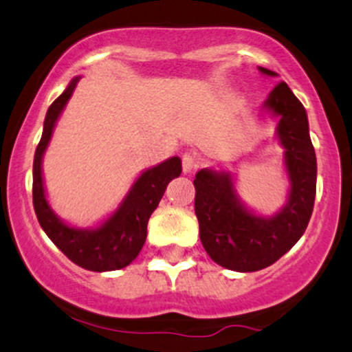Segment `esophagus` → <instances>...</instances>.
Segmentation results:
<instances>
[{"label": "esophagus", "mask_w": 352, "mask_h": 352, "mask_svg": "<svg viewBox=\"0 0 352 352\" xmlns=\"http://www.w3.org/2000/svg\"><path fill=\"white\" fill-rule=\"evenodd\" d=\"M181 161H183V171L186 173H192L195 169L199 166V157H197L196 153L192 151H186L183 155V157H181Z\"/></svg>", "instance_id": "obj_1"}]
</instances>
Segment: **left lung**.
Segmentation results:
<instances>
[{
	"label": "left lung",
	"instance_id": "1",
	"mask_svg": "<svg viewBox=\"0 0 352 352\" xmlns=\"http://www.w3.org/2000/svg\"><path fill=\"white\" fill-rule=\"evenodd\" d=\"M259 71L276 76L261 66ZM266 104L281 118L278 136L291 181L286 206L270 219L258 218L239 203L226 173L201 169L195 179L201 243L212 261L232 271H259L278 261L298 243L313 214L318 166L306 109L284 81L274 86Z\"/></svg>",
	"mask_w": 352,
	"mask_h": 352
}]
</instances>
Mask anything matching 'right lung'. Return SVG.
Masks as SVG:
<instances>
[{
	"label": "right lung",
	"mask_w": 352,
	"mask_h": 352,
	"mask_svg": "<svg viewBox=\"0 0 352 352\" xmlns=\"http://www.w3.org/2000/svg\"><path fill=\"white\" fill-rule=\"evenodd\" d=\"M80 78L69 82L65 93L51 102L45 118L43 136L34 153L33 163V206L39 224L48 238L61 250L66 258L89 271H114L128 266L144 246L149 216L160 204L166 186L173 177L181 175V160L171 157L164 163L148 169L138 177L123 204L100 228L76 229L61 223L48 206L41 176V160L48 146L58 116L73 94Z\"/></svg>",
	"instance_id": "1"
}]
</instances>
